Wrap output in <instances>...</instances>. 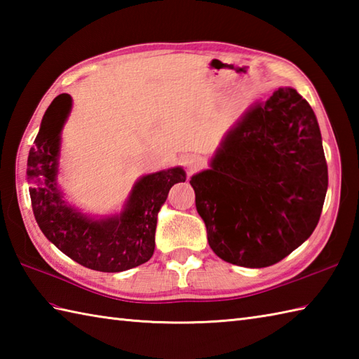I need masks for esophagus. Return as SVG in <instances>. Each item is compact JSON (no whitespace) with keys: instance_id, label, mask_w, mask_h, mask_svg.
<instances>
[{"instance_id":"esophagus-1","label":"esophagus","mask_w":359,"mask_h":359,"mask_svg":"<svg viewBox=\"0 0 359 359\" xmlns=\"http://www.w3.org/2000/svg\"><path fill=\"white\" fill-rule=\"evenodd\" d=\"M184 165L189 172H194L202 168L203 165V158L199 154H188L184 157Z\"/></svg>"}]
</instances>
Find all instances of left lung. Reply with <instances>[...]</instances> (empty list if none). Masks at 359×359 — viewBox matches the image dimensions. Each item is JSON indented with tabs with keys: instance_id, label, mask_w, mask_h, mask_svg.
Masks as SVG:
<instances>
[{
	"instance_id": "left-lung-1",
	"label": "left lung",
	"mask_w": 359,
	"mask_h": 359,
	"mask_svg": "<svg viewBox=\"0 0 359 359\" xmlns=\"http://www.w3.org/2000/svg\"><path fill=\"white\" fill-rule=\"evenodd\" d=\"M189 184L220 259L248 269L282 261L315 231L329 187L311 106L293 88L274 90L226 134L210 170Z\"/></svg>"
}]
</instances>
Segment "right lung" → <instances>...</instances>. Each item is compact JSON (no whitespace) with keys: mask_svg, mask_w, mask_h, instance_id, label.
<instances>
[{"mask_svg":"<svg viewBox=\"0 0 359 359\" xmlns=\"http://www.w3.org/2000/svg\"><path fill=\"white\" fill-rule=\"evenodd\" d=\"M72 98L60 94L44 112L27 157V180L38 226L60 251L90 270L118 273L148 262L154 253L158 210L174 184L187 180L180 166L143 175L125 210L108 219H90L72 208L57 188L60 137Z\"/></svg>","mask_w":359,"mask_h":359,"instance_id":"right-lung-1","label":"right lung"}]
</instances>
